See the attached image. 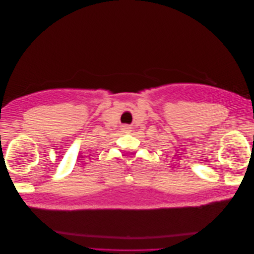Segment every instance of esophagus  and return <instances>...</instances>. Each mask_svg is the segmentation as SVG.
Wrapping results in <instances>:
<instances>
[{
  "instance_id": "esophagus-1",
  "label": "esophagus",
  "mask_w": 254,
  "mask_h": 254,
  "mask_svg": "<svg viewBox=\"0 0 254 254\" xmlns=\"http://www.w3.org/2000/svg\"><path fill=\"white\" fill-rule=\"evenodd\" d=\"M128 129H129V127L128 126H123V130H125V131H128Z\"/></svg>"
}]
</instances>
